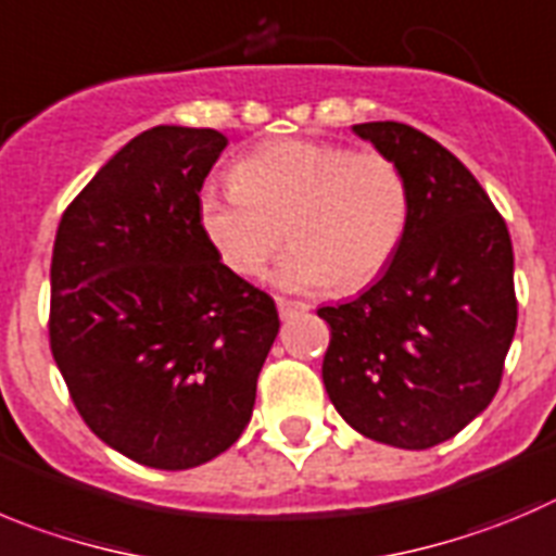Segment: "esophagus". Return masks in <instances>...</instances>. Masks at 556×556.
Returning <instances> with one entry per match:
<instances>
[{
  "mask_svg": "<svg viewBox=\"0 0 556 556\" xmlns=\"http://www.w3.org/2000/svg\"><path fill=\"white\" fill-rule=\"evenodd\" d=\"M277 309H279V318H293L295 313H307L309 304L295 302V299H285V295H277Z\"/></svg>",
  "mask_w": 556,
  "mask_h": 556,
  "instance_id": "1",
  "label": "esophagus"
}]
</instances>
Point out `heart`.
<instances>
[{
    "mask_svg": "<svg viewBox=\"0 0 556 556\" xmlns=\"http://www.w3.org/2000/svg\"><path fill=\"white\" fill-rule=\"evenodd\" d=\"M230 184L197 200L202 238L227 271L257 277L288 232L293 249L277 282L290 290L365 288L392 263L412 222L406 175L376 150L279 139L243 155Z\"/></svg>",
    "mask_w": 556,
    "mask_h": 556,
    "instance_id": "obj_1",
    "label": "heart"
}]
</instances>
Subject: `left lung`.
<instances>
[{"label": "left lung", "instance_id": "obj_1", "mask_svg": "<svg viewBox=\"0 0 556 556\" xmlns=\"http://www.w3.org/2000/svg\"><path fill=\"white\" fill-rule=\"evenodd\" d=\"M354 131L403 169L412 222L359 299L318 309L331 329L324 383L362 435L428 450L464 430L500 389L518 320L510 232L435 139L392 121Z\"/></svg>", "mask_w": 556, "mask_h": 556}]
</instances>
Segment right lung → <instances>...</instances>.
<instances>
[{"label": "right lung", "instance_id": "right-lung-1", "mask_svg": "<svg viewBox=\"0 0 556 556\" xmlns=\"http://www.w3.org/2000/svg\"><path fill=\"white\" fill-rule=\"evenodd\" d=\"M225 148L214 128L142 131L56 227L51 354L87 428L153 469H191L238 442L279 331L271 295L227 271L197 227Z\"/></svg>", "mask_w": 556, "mask_h": 556}]
</instances>
